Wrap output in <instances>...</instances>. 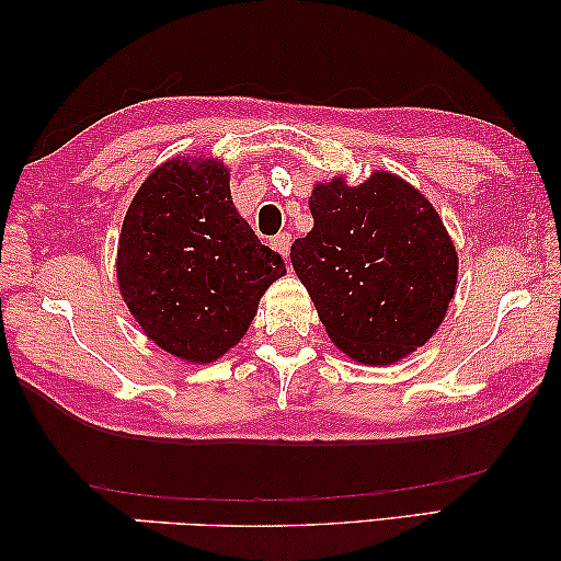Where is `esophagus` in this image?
Masks as SVG:
<instances>
[{
	"label": "esophagus",
	"instance_id": "obj_1",
	"mask_svg": "<svg viewBox=\"0 0 561 561\" xmlns=\"http://www.w3.org/2000/svg\"><path fill=\"white\" fill-rule=\"evenodd\" d=\"M273 248L278 251L283 259H290V233H278L273 238Z\"/></svg>",
	"mask_w": 561,
	"mask_h": 561
}]
</instances>
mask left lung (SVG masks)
Segmentation results:
<instances>
[{
  "label": "left lung",
  "mask_w": 561,
  "mask_h": 561,
  "mask_svg": "<svg viewBox=\"0 0 561 561\" xmlns=\"http://www.w3.org/2000/svg\"><path fill=\"white\" fill-rule=\"evenodd\" d=\"M313 231L290 263L330 341L363 365H390L425 345L457 286V251L433 204L408 181L375 171L337 176L308 201Z\"/></svg>",
  "instance_id": "8db88e82"
}]
</instances>
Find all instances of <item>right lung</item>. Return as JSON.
Listing matches in <instances>:
<instances>
[{"label": "right lung", "instance_id": "obj_1", "mask_svg": "<svg viewBox=\"0 0 561 561\" xmlns=\"http://www.w3.org/2000/svg\"><path fill=\"white\" fill-rule=\"evenodd\" d=\"M228 169L171 159L141 183L116 253L124 302L144 333L188 363H214L241 341L286 263L238 216Z\"/></svg>", "mask_w": 561, "mask_h": 561}]
</instances>
